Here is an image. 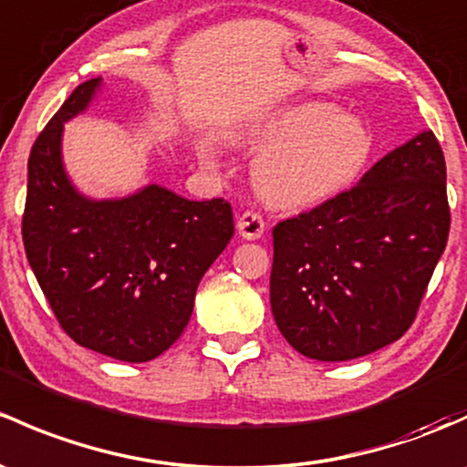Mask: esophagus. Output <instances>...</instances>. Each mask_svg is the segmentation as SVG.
<instances>
[{"mask_svg":"<svg viewBox=\"0 0 467 467\" xmlns=\"http://www.w3.org/2000/svg\"><path fill=\"white\" fill-rule=\"evenodd\" d=\"M237 230L244 239H259L266 230V223H264V217L254 210H246L237 217Z\"/></svg>","mask_w":467,"mask_h":467,"instance_id":"obj_1","label":"esophagus"}]
</instances>
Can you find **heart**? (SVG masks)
I'll list each match as a JSON object with an SVG mask.
<instances>
[{
  "label": "heart",
  "instance_id": "b5f03b06",
  "mask_svg": "<svg viewBox=\"0 0 467 467\" xmlns=\"http://www.w3.org/2000/svg\"><path fill=\"white\" fill-rule=\"evenodd\" d=\"M268 147L254 163L257 192L277 208H308L356 181L371 156V131L331 102H304L268 116L248 134Z\"/></svg>",
  "mask_w": 467,
  "mask_h": 467
}]
</instances>
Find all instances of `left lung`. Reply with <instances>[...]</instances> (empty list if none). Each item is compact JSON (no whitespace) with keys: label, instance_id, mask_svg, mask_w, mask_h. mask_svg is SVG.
<instances>
[{"label":"left lung","instance_id":"left-lung-1","mask_svg":"<svg viewBox=\"0 0 467 467\" xmlns=\"http://www.w3.org/2000/svg\"><path fill=\"white\" fill-rule=\"evenodd\" d=\"M450 233L445 159L428 130L353 188L273 228L271 308L302 356L351 360L416 320Z\"/></svg>","mask_w":467,"mask_h":467}]
</instances>
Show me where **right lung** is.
<instances>
[{
    "label": "right lung",
    "mask_w": 467,
    "mask_h": 467,
    "mask_svg": "<svg viewBox=\"0 0 467 467\" xmlns=\"http://www.w3.org/2000/svg\"><path fill=\"white\" fill-rule=\"evenodd\" d=\"M98 87L100 78L78 85L33 145L24 250L73 342L147 362L188 327L201 277L234 234L233 208L225 199L190 201L159 185L116 201L78 194L62 168V127Z\"/></svg>",
    "instance_id": "obj_1"
}]
</instances>
